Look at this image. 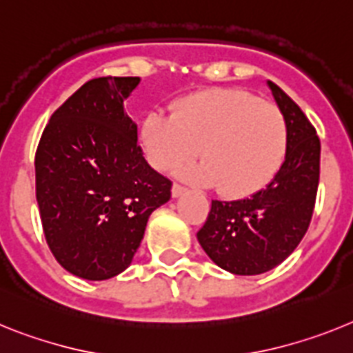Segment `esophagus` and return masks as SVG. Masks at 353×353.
I'll return each mask as SVG.
<instances>
[{
    "mask_svg": "<svg viewBox=\"0 0 353 353\" xmlns=\"http://www.w3.org/2000/svg\"><path fill=\"white\" fill-rule=\"evenodd\" d=\"M183 194H186V188L183 185H179V183H176L172 186V197H181Z\"/></svg>",
    "mask_w": 353,
    "mask_h": 353,
    "instance_id": "obj_1",
    "label": "esophagus"
}]
</instances>
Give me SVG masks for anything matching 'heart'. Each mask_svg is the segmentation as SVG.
I'll return each mask as SVG.
<instances>
[{
	"instance_id": "obj_1",
	"label": "heart",
	"mask_w": 353,
	"mask_h": 353,
	"mask_svg": "<svg viewBox=\"0 0 353 353\" xmlns=\"http://www.w3.org/2000/svg\"><path fill=\"white\" fill-rule=\"evenodd\" d=\"M140 140L158 170L179 167L195 154L190 170L201 185H216L222 195L256 194L277 174L288 149V121L279 106L236 88H214L174 104L172 117L149 113Z\"/></svg>"
}]
</instances>
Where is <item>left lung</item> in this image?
Here are the masks:
<instances>
[{
  "label": "left lung",
  "mask_w": 353,
  "mask_h": 353,
  "mask_svg": "<svg viewBox=\"0 0 353 353\" xmlns=\"http://www.w3.org/2000/svg\"><path fill=\"white\" fill-rule=\"evenodd\" d=\"M288 121V149L275 177L241 201H211L197 240L220 268L257 275L275 268L304 238L320 181V139L299 104L268 81Z\"/></svg>",
  "instance_id": "obj_1"
}]
</instances>
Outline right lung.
<instances>
[{"mask_svg":"<svg viewBox=\"0 0 353 353\" xmlns=\"http://www.w3.org/2000/svg\"><path fill=\"white\" fill-rule=\"evenodd\" d=\"M140 78L90 79L51 115L35 152V190L49 249L88 281L131 265L172 181L149 167L124 112Z\"/></svg>","mask_w":353,"mask_h":353,"instance_id":"1","label":"right lung"}]
</instances>
